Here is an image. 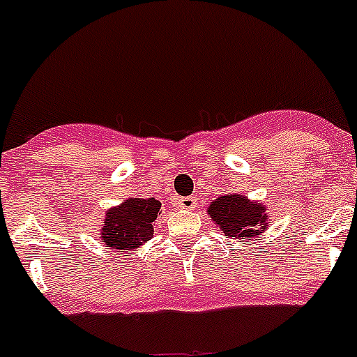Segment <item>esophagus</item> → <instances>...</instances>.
Wrapping results in <instances>:
<instances>
[{
	"label": "esophagus",
	"mask_w": 357,
	"mask_h": 357,
	"mask_svg": "<svg viewBox=\"0 0 357 357\" xmlns=\"http://www.w3.org/2000/svg\"><path fill=\"white\" fill-rule=\"evenodd\" d=\"M196 204H198V200H196L195 196H184V198L178 200V205H181L182 208H185V211H192V208L196 207Z\"/></svg>",
	"instance_id": "esophagus-1"
}]
</instances>
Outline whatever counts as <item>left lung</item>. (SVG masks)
I'll list each match as a JSON object with an SVG mask.
<instances>
[{"label": "left lung", "instance_id": "1", "mask_svg": "<svg viewBox=\"0 0 357 357\" xmlns=\"http://www.w3.org/2000/svg\"><path fill=\"white\" fill-rule=\"evenodd\" d=\"M208 215L227 237L250 241L267 227L266 207L250 202L243 195L219 196L208 207Z\"/></svg>", "mask_w": 357, "mask_h": 357}]
</instances>
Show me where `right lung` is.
<instances>
[{"label": "right lung", "instance_id": "add662e5", "mask_svg": "<svg viewBox=\"0 0 357 357\" xmlns=\"http://www.w3.org/2000/svg\"><path fill=\"white\" fill-rule=\"evenodd\" d=\"M159 208L161 202L155 198H129L120 207L107 211L100 231L102 243L114 250H136L152 238Z\"/></svg>", "mask_w": 357, "mask_h": 357}]
</instances>
